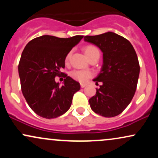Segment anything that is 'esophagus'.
Here are the masks:
<instances>
[{"label": "esophagus", "instance_id": "obj_1", "mask_svg": "<svg viewBox=\"0 0 158 158\" xmlns=\"http://www.w3.org/2000/svg\"><path fill=\"white\" fill-rule=\"evenodd\" d=\"M86 86H87V85L86 84H84V83H81V88H84Z\"/></svg>", "mask_w": 158, "mask_h": 158}]
</instances>
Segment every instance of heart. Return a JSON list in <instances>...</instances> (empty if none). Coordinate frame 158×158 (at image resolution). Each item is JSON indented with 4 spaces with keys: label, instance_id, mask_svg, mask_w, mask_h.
Instances as JSON below:
<instances>
[{
    "label": "heart",
    "instance_id": "heart-1",
    "mask_svg": "<svg viewBox=\"0 0 158 158\" xmlns=\"http://www.w3.org/2000/svg\"><path fill=\"white\" fill-rule=\"evenodd\" d=\"M99 51L98 49L96 47L92 46V45H89L87 46L85 48V53L87 57L89 59V57L94 52ZM70 54H68L66 57V60H68ZM94 75L93 72L90 70H73L70 72V76L72 78H73L76 80L80 81V82H85L88 80L89 78H90Z\"/></svg>",
    "mask_w": 158,
    "mask_h": 158
}]
</instances>
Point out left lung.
<instances>
[{
    "label": "left lung",
    "mask_w": 158,
    "mask_h": 158,
    "mask_svg": "<svg viewBox=\"0 0 158 158\" xmlns=\"http://www.w3.org/2000/svg\"><path fill=\"white\" fill-rule=\"evenodd\" d=\"M86 42L95 44L102 52L100 73L94 79L102 85L89 99L92 110L102 117L121 114L135 94L139 74L137 53L129 41L112 32L86 35Z\"/></svg>",
    "instance_id": "1"
}]
</instances>
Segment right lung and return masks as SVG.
<instances>
[{
	"label": "right lung",
	"instance_id": "1",
	"mask_svg": "<svg viewBox=\"0 0 158 158\" xmlns=\"http://www.w3.org/2000/svg\"><path fill=\"white\" fill-rule=\"evenodd\" d=\"M83 37L45 35L32 39L23 50L19 64L21 90L29 106L40 117L56 118L70 108L80 84L60 70L64 68L66 56ZM61 74L65 79L60 86L55 77Z\"/></svg>",
	"mask_w": 158,
	"mask_h": 158
}]
</instances>
